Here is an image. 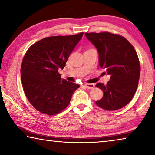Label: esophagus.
I'll use <instances>...</instances> for the list:
<instances>
[{
	"instance_id": "esophagus-1",
	"label": "esophagus",
	"mask_w": 155,
	"mask_h": 155,
	"mask_svg": "<svg viewBox=\"0 0 155 155\" xmlns=\"http://www.w3.org/2000/svg\"><path fill=\"white\" fill-rule=\"evenodd\" d=\"M84 86L87 89H93L94 88V87H95V85L93 83H85V85H84Z\"/></svg>"
}]
</instances>
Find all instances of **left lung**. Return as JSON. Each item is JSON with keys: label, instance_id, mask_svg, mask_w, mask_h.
I'll list each match as a JSON object with an SVG mask.
<instances>
[{"label": "left lung", "instance_id": "1", "mask_svg": "<svg viewBox=\"0 0 155 155\" xmlns=\"http://www.w3.org/2000/svg\"><path fill=\"white\" fill-rule=\"evenodd\" d=\"M85 36L98 51L100 66L111 76L106 85L96 84L103 97L96 104L108 111L122 109L132 100L138 86L140 64L137 52L127 39L117 34L85 33Z\"/></svg>", "mask_w": 155, "mask_h": 155}]
</instances>
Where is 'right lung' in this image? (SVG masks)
<instances>
[{"instance_id": "add662e5", "label": "right lung", "mask_w": 155, "mask_h": 155, "mask_svg": "<svg viewBox=\"0 0 155 155\" xmlns=\"http://www.w3.org/2000/svg\"><path fill=\"white\" fill-rule=\"evenodd\" d=\"M83 33L45 38L33 44L23 58L20 73L22 87L30 103L42 114H59L69 104L79 85L61 79L70 54Z\"/></svg>"}]
</instances>
